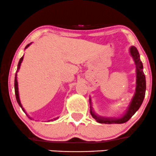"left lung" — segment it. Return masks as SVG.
Masks as SVG:
<instances>
[{
    "label": "left lung",
    "mask_w": 156,
    "mask_h": 156,
    "mask_svg": "<svg viewBox=\"0 0 156 156\" xmlns=\"http://www.w3.org/2000/svg\"><path fill=\"white\" fill-rule=\"evenodd\" d=\"M129 52L136 65V90L131 101L129 102L125 112L120 117H105L99 115L95 112L92 107L91 97L90 96V114L94 119L96 120L97 122L101 124H124L131 119L132 116L138 111L142 104L146 92V78L143 72V64L140 59L139 52L134 46H131L129 48Z\"/></svg>",
    "instance_id": "obj_1"
}]
</instances>
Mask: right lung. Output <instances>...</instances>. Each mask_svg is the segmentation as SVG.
<instances>
[{"label":"right lung","mask_w":156,"mask_h":156,"mask_svg":"<svg viewBox=\"0 0 156 156\" xmlns=\"http://www.w3.org/2000/svg\"><path fill=\"white\" fill-rule=\"evenodd\" d=\"M32 44V43H30V44H29L28 45H27V47H25V49H27V48H28L29 47H30V46L31 44ZM23 55L22 56L21 58H20V59L19 62H18V68H17V71H16V73H15V97H16V100H17V102H18V104H19V106H20V107H21V109H23V112H24L25 113L27 114V115L28 116V118H29V119H32V118H31L30 116L27 113V112H26V110H25V109H24V108H23V106H22V104H21V102H20V96H19V91H18V78H17V75H18V71H19V69H20V65H21V63H22V61H23ZM58 118H59V117L55 118V119H52V120H49V121H55V120H57L58 119Z\"/></svg>","instance_id":"add662e5"}]
</instances>
